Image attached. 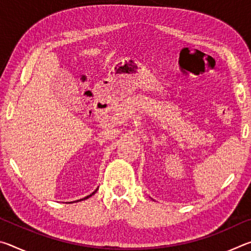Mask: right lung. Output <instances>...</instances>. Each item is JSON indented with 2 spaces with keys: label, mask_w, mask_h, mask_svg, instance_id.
I'll return each mask as SVG.
<instances>
[{
  "label": "right lung",
  "mask_w": 251,
  "mask_h": 251,
  "mask_svg": "<svg viewBox=\"0 0 251 251\" xmlns=\"http://www.w3.org/2000/svg\"><path fill=\"white\" fill-rule=\"evenodd\" d=\"M97 189H99V188H97ZM97 189H95L94 190V192H93L91 195H88V196H86V197H84V198H82V199H79V201H85V199H87V198H90L91 196H93V195H94L96 192H97ZM72 202H75V201H72ZM71 203V202H70Z\"/></svg>",
  "instance_id": "right-lung-1"
}]
</instances>
